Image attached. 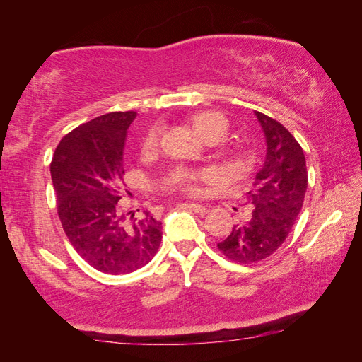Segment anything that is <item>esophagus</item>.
I'll use <instances>...</instances> for the list:
<instances>
[{
  "label": "esophagus",
  "instance_id": "34e87169",
  "mask_svg": "<svg viewBox=\"0 0 362 362\" xmlns=\"http://www.w3.org/2000/svg\"><path fill=\"white\" fill-rule=\"evenodd\" d=\"M183 206L188 207L189 211L201 214V216H203V214H206V212H207V206H204V204H198V203H185Z\"/></svg>",
  "mask_w": 362,
  "mask_h": 362
}]
</instances>
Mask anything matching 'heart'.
Listing matches in <instances>:
<instances>
[{"label":"heart","instance_id":"b5f03b06","mask_svg":"<svg viewBox=\"0 0 362 362\" xmlns=\"http://www.w3.org/2000/svg\"><path fill=\"white\" fill-rule=\"evenodd\" d=\"M193 129L199 134L201 137L206 139L207 142H220L228 134V119L218 112H201L196 113L192 118ZM159 142V129L153 127L142 142V151L151 153L156 150ZM207 179V175L203 173H194L188 169H173L164 177L163 188L168 192H180L185 194H196L198 193V183Z\"/></svg>","mask_w":362,"mask_h":362}]
</instances>
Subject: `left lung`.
<instances>
[{
    "label": "left lung",
    "mask_w": 362,
    "mask_h": 362,
    "mask_svg": "<svg viewBox=\"0 0 362 362\" xmlns=\"http://www.w3.org/2000/svg\"><path fill=\"white\" fill-rule=\"evenodd\" d=\"M254 113L265 134V161L246 193V217L217 244L226 259L238 263H255L276 252L302 211L308 187L302 146L281 122Z\"/></svg>",
    "instance_id": "obj_1"
}]
</instances>
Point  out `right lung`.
Returning <instances> with one entry per match:
<instances>
[{
  "label": "right lung",
  "mask_w": 362,
  "mask_h": 362,
  "mask_svg": "<svg viewBox=\"0 0 362 362\" xmlns=\"http://www.w3.org/2000/svg\"><path fill=\"white\" fill-rule=\"evenodd\" d=\"M136 116L113 112L84 122L60 140L51 163L65 235L81 259L108 274L145 267L163 238V225L150 212L134 217L118 203L124 185L126 134Z\"/></svg>",
  "instance_id": "1"
}]
</instances>
